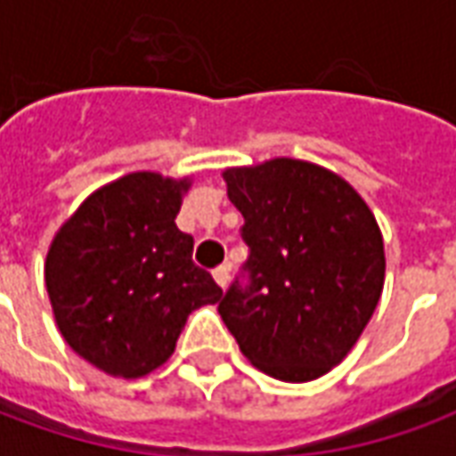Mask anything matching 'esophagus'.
I'll return each mask as SVG.
<instances>
[{
  "label": "esophagus",
  "mask_w": 456,
  "mask_h": 456,
  "mask_svg": "<svg viewBox=\"0 0 456 456\" xmlns=\"http://www.w3.org/2000/svg\"><path fill=\"white\" fill-rule=\"evenodd\" d=\"M212 276H215V281H217L219 288H227L229 283V266H219L212 271Z\"/></svg>",
  "instance_id": "34e87169"
}]
</instances>
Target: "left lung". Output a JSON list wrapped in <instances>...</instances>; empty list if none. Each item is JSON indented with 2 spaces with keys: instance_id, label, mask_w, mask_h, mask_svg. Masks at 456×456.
Here are the masks:
<instances>
[{
  "instance_id": "left-lung-1",
  "label": "left lung",
  "mask_w": 456,
  "mask_h": 456,
  "mask_svg": "<svg viewBox=\"0 0 456 456\" xmlns=\"http://www.w3.org/2000/svg\"><path fill=\"white\" fill-rule=\"evenodd\" d=\"M251 248L219 315L256 369L315 381L352 352L381 300V229L356 190L332 170L271 159L222 173Z\"/></svg>"
}]
</instances>
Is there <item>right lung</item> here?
<instances>
[{"label": "right lung", "instance_id": "right-lung-1", "mask_svg": "<svg viewBox=\"0 0 456 456\" xmlns=\"http://www.w3.org/2000/svg\"><path fill=\"white\" fill-rule=\"evenodd\" d=\"M190 178L139 170L94 190L55 232L45 288L73 352L117 379L168 362L192 310L222 288L192 264V237L175 227Z\"/></svg>", "mask_w": 456, "mask_h": 456}]
</instances>
